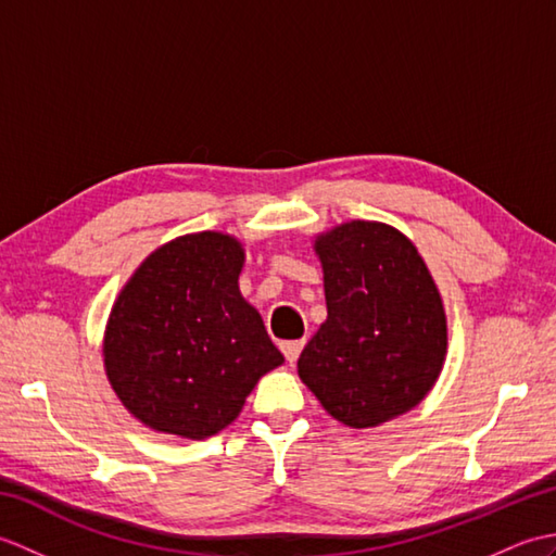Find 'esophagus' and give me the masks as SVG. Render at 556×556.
Returning a JSON list of instances; mask_svg holds the SVG:
<instances>
[{"label": "esophagus", "mask_w": 556, "mask_h": 556, "mask_svg": "<svg viewBox=\"0 0 556 556\" xmlns=\"http://www.w3.org/2000/svg\"><path fill=\"white\" fill-rule=\"evenodd\" d=\"M303 346H305L303 339H299V341H285V344H281V353H285V358L293 365V363L299 361Z\"/></svg>", "instance_id": "esophagus-1"}]
</instances>
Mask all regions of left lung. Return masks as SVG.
Here are the masks:
<instances>
[{"instance_id": "8db88e82", "label": "left lung", "mask_w": 556, "mask_h": 556, "mask_svg": "<svg viewBox=\"0 0 556 556\" xmlns=\"http://www.w3.org/2000/svg\"><path fill=\"white\" fill-rule=\"evenodd\" d=\"M327 320L299 358V377L346 428H377L430 394L446 358V313L406 233L351 219L315 236Z\"/></svg>"}]
</instances>
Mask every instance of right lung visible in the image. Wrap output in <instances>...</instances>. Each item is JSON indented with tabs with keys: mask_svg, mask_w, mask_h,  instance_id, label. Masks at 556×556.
<instances>
[{
	"mask_svg": "<svg viewBox=\"0 0 556 556\" xmlns=\"http://www.w3.org/2000/svg\"><path fill=\"white\" fill-rule=\"evenodd\" d=\"M245 248L222 231L152 251L116 296L102 339L104 372L146 428L205 440L227 428L260 377L285 363L241 296Z\"/></svg>",
	"mask_w": 556,
	"mask_h": 556,
	"instance_id": "add662e5",
	"label": "right lung"
}]
</instances>
